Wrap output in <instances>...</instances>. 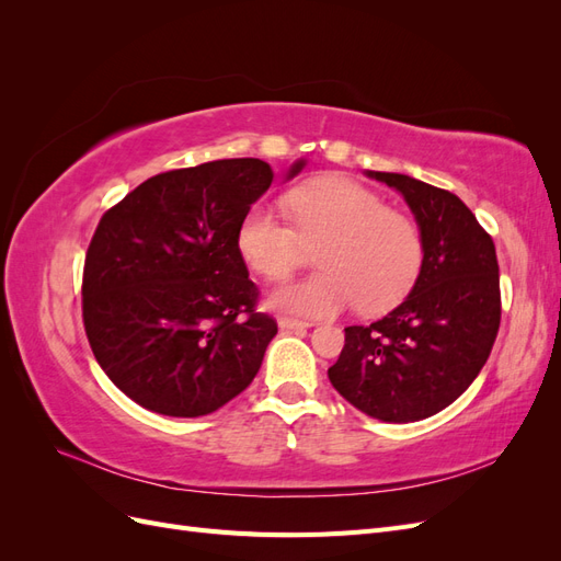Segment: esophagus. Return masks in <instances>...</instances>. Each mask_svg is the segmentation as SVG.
I'll list each match as a JSON object with an SVG mask.
<instances>
[{"label": "esophagus", "mask_w": 561, "mask_h": 561, "mask_svg": "<svg viewBox=\"0 0 561 561\" xmlns=\"http://www.w3.org/2000/svg\"><path fill=\"white\" fill-rule=\"evenodd\" d=\"M278 328H280V330H307V328H311V322L280 316V318H278Z\"/></svg>", "instance_id": "34e87169"}]
</instances>
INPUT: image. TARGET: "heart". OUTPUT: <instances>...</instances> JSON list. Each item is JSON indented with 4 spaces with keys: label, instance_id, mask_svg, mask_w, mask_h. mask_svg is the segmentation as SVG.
I'll return each mask as SVG.
<instances>
[{
    "label": "heart",
    "instance_id": "obj_1",
    "mask_svg": "<svg viewBox=\"0 0 561 561\" xmlns=\"http://www.w3.org/2000/svg\"><path fill=\"white\" fill-rule=\"evenodd\" d=\"M295 227L268 203H254L236 231L245 264L266 280L295 268L301 241H318V274L271 293L268 307L304 318H328L360 301L379 313L410 290L423 260L421 233L410 217L388 210L381 196L346 178H320L285 194Z\"/></svg>",
    "mask_w": 561,
    "mask_h": 561
}]
</instances>
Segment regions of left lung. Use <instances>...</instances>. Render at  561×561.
Listing matches in <instances>:
<instances>
[{
    "mask_svg": "<svg viewBox=\"0 0 561 561\" xmlns=\"http://www.w3.org/2000/svg\"><path fill=\"white\" fill-rule=\"evenodd\" d=\"M410 206L423 260L412 293L371 325L346 328L328 369L339 396L386 423L428 419L480 375L501 322L491 236L451 192L402 173L365 171Z\"/></svg>",
    "mask_w": 561,
    "mask_h": 561,
    "instance_id": "obj_1",
    "label": "left lung"
}]
</instances>
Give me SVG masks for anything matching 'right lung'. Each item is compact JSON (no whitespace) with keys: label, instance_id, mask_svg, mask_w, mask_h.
Returning <instances> with one entry per match:
<instances>
[{"label":"right lung","instance_id":"right-lung-1","mask_svg":"<svg viewBox=\"0 0 561 561\" xmlns=\"http://www.w3.org/2000/svg\"><path fill=\"white\" fill-rule=\"evenodd\" d=\"M271 182L262 159L208 161L149 178L100 219L83 328L105 375L145 410L206 416L260 371L278 325L254 311L236 231Z\"/></svg>","mask_w":561,"mask_h":561}]
</instances>
